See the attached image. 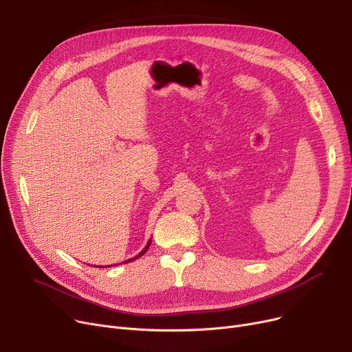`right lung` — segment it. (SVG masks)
<instances>
[{
  "mask_svg": "<svg viewBox=\"0 0 352 352\" xmlns=\"http://www.w3.org/2000/svg\"><path fill=\"white\" fill-rule=\"evenodd\" d=\"M150 245H151V239H150V241H148V244H146V245H145V248H144V250H142V251H141V252H140V254H138V255H135V256H134V258H131V260H126V261H124V263H131V261H134V260H137V258H140V256H141V255H144V254H145V252H146V250H148V248H150ZM108 267H111V265H108ZM105 268H107V265H105Z\"/></svg>",
  "mask_w": 352,
  "mask_h": 352,
  "instance_id": "add662e5",
  "label": "right lung"
}]
</instances>
